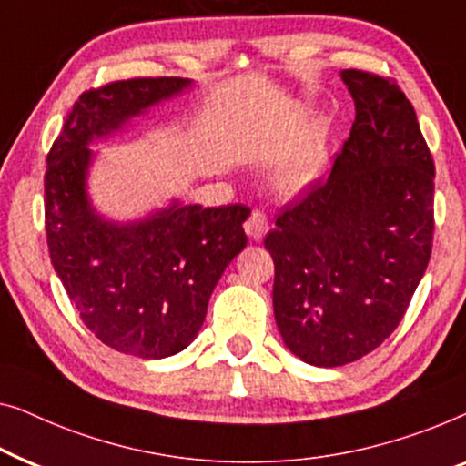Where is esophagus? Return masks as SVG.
I'll return each mask as SVG.
<instances>
[{"label":"esophagus","instance_id":"1","mask_svg":"<svg viewBox=\"0 0 466 466\" xmlns=\"http://www.w3.org/2000/svg\"><path fill=\"white\" fill-rule=\"evenodd\" d=\"M270 228V221H268V215L264 211H253L251 218L245 221V232L251 236L253 240H261Z\"/></svg>","mask_w":466,"mask_h":466}]
</instances>
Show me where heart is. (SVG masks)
<instances>
[{
  "label": "heart",
  "instance_id": "1",
  "mask_svg": "<svg viewBox=\"0 0 466 466\" xmlns=\"http://www.w3.org/2000/svg\"><path fill=\"white\" fill-rule=\"evenodd\" d=\"M327 162V156L320 147L310 146L289 156L283 165L277 168L274 183L283 194H299L317 183Z\"/></svg>",
  "mask_w": 466,
  "mask_h": 466
}]
</instances>
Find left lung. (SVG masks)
Returning a JSON list of instances; mask_svg holds the SVG:
<instances>
[{"label":"left lung","instance_id":"8db88e82","mask_svg":"<svg viewBox=\"0 0 466 466\" xmlns=\"http://www.w3.org/2000/svg\"><path fill=\"white\" fill-rule=\"evenodd\" d=\"M355 122L325 181L279 215L274 319L301 361L339 367L376 350L408 310L432 247L435 165L401 88L344 69Z\"/></svg>","mask_w":466,"mask_h":466}]
</instances>
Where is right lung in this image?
Listing matches in <instances>:
<instances>
[{
  "instance_id": "right-lung-1",
  "label": "right lung",
  "mask_w": 466,
  "mask_h": 466,
  "mask_svg": "<svg viewBox=\"0 0 466 466\" xmlns=\"http://www.w3.org/2000/svg\"><path fill=\"white\" fill-rule=\"evenodd\" d=\"M186 77H135L88 90L52 143L44 177L55 272L84 325L124 355L165 359L187 349L228 264L247 247L245 205L173 200L135 221H111L88 196V146L192 88Z\"/></svg>"
}]
</instances>
